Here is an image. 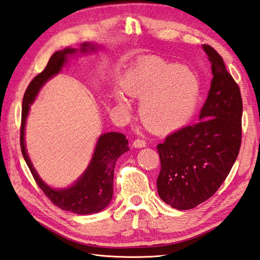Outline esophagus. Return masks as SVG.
Listing matches in <instances>:
<instances>
[{
	"label": "esophagus",
	"mask_w": 260,
	"mask_h": 260,
	"mask_svg": "<svg viewBox=\"0 0 260 260\" xmlns=\"http://www.w3.org/2000/svg\"><path fill=\"white\" fill-rule=\"evenodd\" d=\"M147 146V142L145 141V140H142V139H136L135 141H134V147L135 148H143V147H146Z\"/></svg>",
	"instance_id": "1"
}]
</instances>
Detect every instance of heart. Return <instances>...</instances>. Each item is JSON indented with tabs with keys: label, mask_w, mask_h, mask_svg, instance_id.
I'll use <instances>...</instances> for the list:
<instances>
[{
	"label": "heart",
	"mask_w": 260,
	"mask_h": 260,
	"mask_svg": "<svg viewBox=\"0 0 260 260\" xmlns=\"http://www.w3.org/2000/svg\"><path fill=\"white\" fill-rule=\"evenodd\" d=\"M122 88L128 94L142 98L141 119L158 131L178 129L191 119L200 99V82L191 69L146 59L126 71ZM121 106L124 98L117 94Z\"/></svg>",
	"instance_id": "heart-1"
}]
</instances>
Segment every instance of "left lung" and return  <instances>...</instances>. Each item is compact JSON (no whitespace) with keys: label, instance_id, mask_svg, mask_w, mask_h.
Returning a JSON list of instances; mask_svg holds the SVG:
<instances>
[{"label":"left lung","instance_id":"obj_1","mask_svg":"<svg viewBox=\"0 0 260 260\" xmlns=\"http://www.w3.org/2000/svg\"><path fill=\"white\" fill-rule=\"evenodd\" d=\"M212 80L197 123L183 126L157 146L159 197L178 210L192 209L213 196L229 175L241 145L243 100L222 57L210 45Z\"/></svg>","mask_w":260,"mask_h":260}]
</instances>
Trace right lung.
Returning <instances> with one entry per match:
<instances>
[{
	"mask_svg": "<svg viewBox=\"0 0 260 260\" xmlns=\"http://www.w3.org/2000/svg\"><path fill=\"white\" fill-rule=\"evenodd\" d=\"M96 49L98 45L95 44L82 43L80 50L67 48L62 51H56L50 57L44 70L38 74L28 84L24 96H23L22 105L20 129L21 150L34 180L42 189L45 196L52 201V204H54L62 210L71 211L73 213H78V215L99 212L110 204L113 194L115 162L121 154L129 150L128 140L125 139V136L123 134H119V132H108V134L101 135L98 139L90 165L83 172V175L70 187L64 189H53L49 187L39 177L38 172L33 168L25 149L24 131L30 106L44 83L62 70V68L68 62V55L76 54L78 52L89 53V52H95Z\"/></svg>",
	"mask_w": 260,
	"mask_h": 260,
	"instance_id": "right-lung-1",
	"label": "right lung"
}]
</instances>
